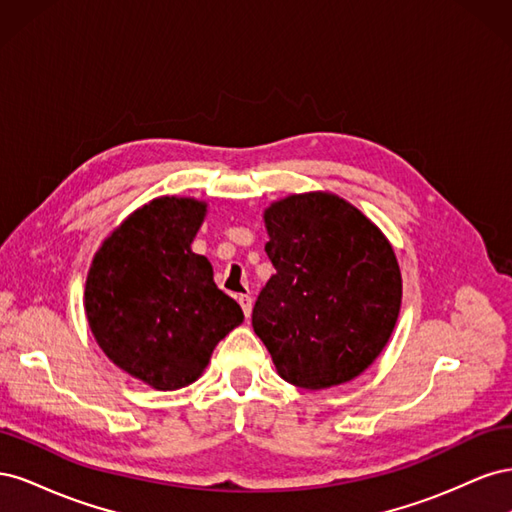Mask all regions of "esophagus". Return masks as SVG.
Listing matches in <instances>:
<instances>
[{"mask_svg": "<svg viewBox=\"0 0 512 512\" xmlns=\"http://www.w3.org/2000/svg\"><path fill=\"white\" fill-rule=\"evenodd\" d=\"M237 301H239V305L243 309L245 318H250V314H252V297H250V294H239Z\"/></svg>", "mask_w": 512, "mask_h": 512, "instance_id": "34e87169", "label": "esophagus"}]
</instances>
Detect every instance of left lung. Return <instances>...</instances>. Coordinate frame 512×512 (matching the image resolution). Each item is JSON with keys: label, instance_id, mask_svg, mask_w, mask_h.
<instances>
[{"label": "left lung", "instance_id": "left-lung-1", "mask_svg": "<svg viewBox=\"0 0 512 512\" xmlns=\"http://www.w3.org/2000/svg\"><path fill=\"white\" fill-rule=\"evenodd\" d=\"M275 275L252 327L286 382L318 391L365 371L389 342L401 305L391 243L333 194H299L265 211Z\"/></svg>", "mask_w": 512, "mask_h": 512}]
</instances>
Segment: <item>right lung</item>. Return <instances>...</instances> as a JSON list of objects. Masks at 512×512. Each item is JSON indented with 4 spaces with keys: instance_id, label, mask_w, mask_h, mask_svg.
<instances>
[{
    "instance_id": "1",
    "label": "right lung",
    "mask_w": 512,
    "mask_h": 512,
    "mask_svg": "<svg viewBox=\"0 0 512 512\" xmlns=\"http://www.w3.org/2000/svg\"><path fill=\"white\" fill-rule=\"evenodd\" d=\"M207 205L162 196L136 209L98 250L85 312L104 354L153 389L194 382L243 312L190 245Z\"/></svg>"
}]
</instances>
